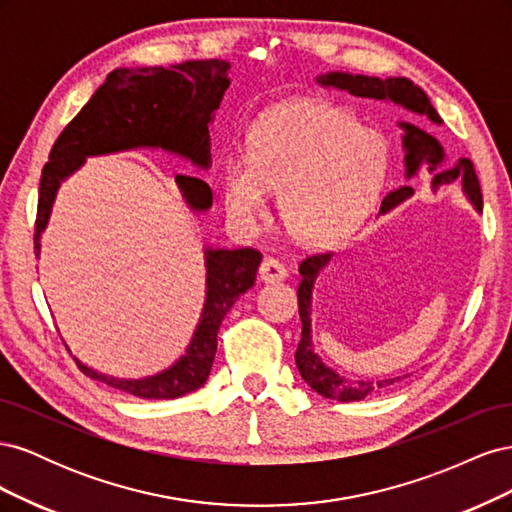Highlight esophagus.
<instances>
[{"mask_svg":"<svg viewBox=\"0 0 512 512\" xmlns=\"http://www.w3.org/2000/svg\"><path fill=\"white\" fill-rule=\"evenodd\" d=\"M260 280L262 282H282L288 277V269L282 265L280 260L273 258V256H267L265 260L260 262Z\"/></svg>","mask_w":512,"mask_h":512,"instance_id":"1","label":"esophagus"}]
</instances>
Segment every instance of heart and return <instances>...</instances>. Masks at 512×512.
Wrapping results in <instances>:
<instances>
[{
    "instance_id": "heart-1",
    "label": "heart",
    "mask_w": 512,
    "mask_h": 512,
    "mask_svg": "<svg viewBox=\"0 0 512 512\" xmlns=\"http://www.w3.org/2000/svg\"><path fill=\"white\" fill-rule=\"evenodd\" d=\"M389 147L378 130L329 102L290 100L260 115L247 149L224 160V205L239 224L256 226L280 192L290 235L331 245L359 226L384 183Z\"/></svg>"
}]
</instances>
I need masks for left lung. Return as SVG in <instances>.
I'll return each mask as SVG.
<instances>
[{
  "label": "left lung",
  "instance_id": "1",
  "mask_svg": "<svg viewBox=\"0 0 512 512\" xmlns=\"http://www.w3.org/2000/svg\"><path fill=\"white\" fill-rule=\"evenodd\" d=\"M318 83L322 87L348 91V94L359 96V98L391 100L399 106L408 108L412 113L427 115L433 123H442L438 111L431 106L425 91L418 85H414L410 79H404V76H393V79L382 81V79H376V76H365V74L331 72V74L318 76ZM399 126L404 128V149H406L404 162H406L408 179H412L421 166H427V170L433 175L431 179L433 192H436L440 185H448L461 179L463 190H466L472 205L478 211L483 209V194H480L478 177L468 158H459L455 164H446L444 149L436 138L427 134L425 130L416 128L414 123H399ZM412 194H414L412 185H401V188L389 192L382 198V213L397 207L399 203H404V200L410 198ZM329 260H331V254H312L299 265V273L303 277L299 284V316H301L303 331H301V342H299L297 354H294V361H297L301 378L312 386L318 395L327 399H337V401H359L371 393L399 382L401 378H389V380H378V382H365V380L352 382L335 374L333 369H329L318 359V354L314 352V346H312V318H309L312 316V288L318 273L322 271V267H327Z\"/></svg>",
  "mask_w": 512,
  "mask_h": 512
}]
</instances>
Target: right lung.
<instances>
[{
	"mask_svg": "<svg viewBox=\"0 0 512 512\" xmlns=\"http://www.w3.org/2000/svg\"><path fill=\"white\" fill-rule=\"evenodd\" d=\"M228 70V61L205 59L170 68H117L108 74L81 113L59 134L49 162L42 168L34 228L36 256L59 183L81 168L85 158L160 147L200 168H209V123L230 85ZM175 181L194 211L211 207L213 194L207 181L190 175H177ZM260 260L262 254L252 247L205 250L207 299L203 314L188 350L166 371L143 380H121L98 374L81 361L76 363L89 378L143 399H175L200 389L209 378L218 350L220 324L241 294L254 286Z\"/></svg>",
	"mask_w": 512,
	"mask_h": 512,
	"instance_id": "obj_1",
	"label": "right lung"
}]
</instances>
